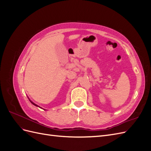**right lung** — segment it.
I'll return each mask as SVG.
<instances>
[{"instance_id": "right-lung-1", "label": "right lung", "mask_w": 151, "mask_h": 151, "mask_svg": "<svg viewBox=\"0 0 151 151\" xmlns=\"http://www.w3.org/2000/svg\"><path fill=\"white\" fill-rule=\"evenodd\" d=\"M31 103H33V104L34 105H35V106H37V105H36V104H35V103H33V102H31Z\"/></svg>"}]
</instances>
